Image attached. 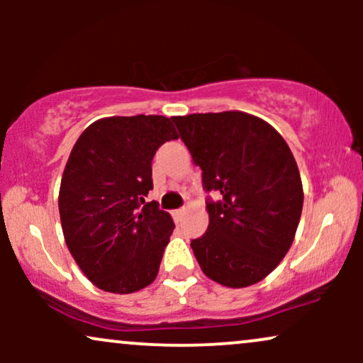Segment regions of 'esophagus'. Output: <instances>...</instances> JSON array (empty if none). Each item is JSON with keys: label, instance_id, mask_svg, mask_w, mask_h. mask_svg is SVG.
Wrapping results in <instances>:
<instances>
[{"label": "esophagus", "instance_id": "1", "mask_svg": "<svg viewBox=\"0 0 363 363\" xmlns=\"http://www.w3.org/2000/svg\"><path fill=\"white\" fill-rule=\"evenodd\" d=\"M182 215H184V208H179V210H172V218L176 220V222H181Z\"/></svg>", "mask_w": 363, "mask_h": 363}]
</instances>
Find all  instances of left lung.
<instances>
[{
	"mask_svg": "<svg viewBox=\"0 0 363 363\" xmlns=\"http://www.w3.org/2000/svg\"><path fill=\"white\" fill-rule=\"evenodd\" d=\"M208 199L206 232L191 247L208 278L244 289L268 277L289 252L303 191L297 162L272 124L239 111L172 118Z\"/></svg>",
	"mask_w": 363,
	"mask_h": 363,
	"instance_id": "1",
	"label": "left lung"
}]
</instances>
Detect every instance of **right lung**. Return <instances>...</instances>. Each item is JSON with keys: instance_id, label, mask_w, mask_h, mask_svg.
I'll list each match as a JSON object with an SVG mask.
<instances>
[{"instance_id": "obj_1", "label": "right lung", "mask_w": 363, "mask_h": 363, "mask_svg": "<svg viewBox=\"0 0 363 363\" xmlns=\"http://www.w3.org/2000/svg\"><path fill=\"white\" fill-rule=\"evenodd\" d=\"M164 116H114L91 123L66 162L60 216L69 252L101 290L133 294L157 278L172 216L157 201L152 160L165 141L177 140Z\"/></svg>"}]
</instances>
